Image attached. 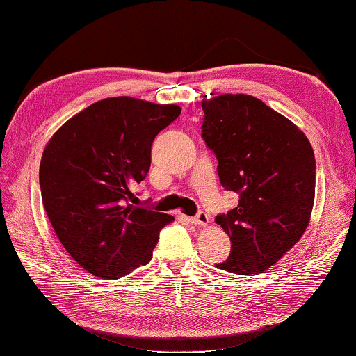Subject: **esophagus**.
I'll list each match as a JSON object with an SVG mask.
<instances>
[{
	"label": "esophagus",
	"instance_id": "esophagus-1",
	"mask_svg": "<svg viewBox=\"0 0 356 356\" xmlns=\"http://www.w3.org/2000/svg\"><path fill=\"white\" fill-rule=\"evenodd\" d=\"M191 222H193L195 225H198V227H206V225L209 223V216L206 212H198L193 218H191Z\"/></svg>",
	"mask_w": 356,
	"mask_h": 356
}]
</instances>
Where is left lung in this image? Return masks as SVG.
Instances as JSON below:
<instances>
[{
  "label": "left lung",
  "instance_id": "8db88e82",
  "mask_svg": "<svg viewBox=\"0 0 356 356\" xmlns=\"http://www.w3.org/2000/svg\"><path fill=\"white\" fill-rule=\"evenodd\" d=\"M202 139L218 160L222 187L239 204L216 217L231 239L217 268L261 274L306 231L315 198V156L300 128L250 95L202 101Z\"/></svg>",
  "mask_w": 356,
  "mask_h": 356
}]
</instances>
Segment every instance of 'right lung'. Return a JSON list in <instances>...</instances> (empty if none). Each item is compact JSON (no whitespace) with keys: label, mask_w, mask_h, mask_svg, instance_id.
I'll return each instance as SVG.
<instances>
[{"label":"right lung","mask_w":356,"mask_h":356,"mask_svg":"<svg viewBox=\"0 0 356 356\" xmlns=\"http://www.w3.org/2000/svg\"><path fill=\"white\" fill-rule=\"evenodd\" d=\"M180 115L176 104L117 97L70 118L42 154V204L66 252L90 274L118 279L147 264L174 217L134 206L152 143Z\"/></svg>","instance_id":"obj_1"}]
</instances>
